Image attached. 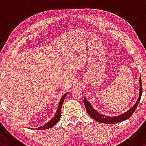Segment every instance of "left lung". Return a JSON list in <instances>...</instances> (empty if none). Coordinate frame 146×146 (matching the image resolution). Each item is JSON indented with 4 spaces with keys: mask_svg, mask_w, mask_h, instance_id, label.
Segmentation results:
<instances>
[{
    "mask_svg": "<svg viewBox=\"0 0 146 146\" xmlns=\"http://www.w3.org/2000/svg\"><path fill=\"white\" fill-rule=\"evenodd\" d=\"M139 82H140V89H139V99L137 100V101L135 104L134 105L133 107H132L130 109H129L128 111L125 112V113L122 114L121 115H118L116 117H106L104 115H101L100 113H98V112L95 110L93 107L91 106L90 104H89L87 101L86 98H84V104L85 107H86V109L87 113L88 115H90L92 118H93L94 119L96 120L97 121L100 122V123H119V122H121L122 121H125V120L128 119V118H130L132 116V114L134 113V112L135 111V110L137 109V106H138L139 102L141 98L142 95V83H141V77L139 78Z\"/></svg>",
    "mask_w": 146,
    "mask_h": 146,
    "instance_id": "8db88e82",
    "label": "left lung"
}]
</instances>
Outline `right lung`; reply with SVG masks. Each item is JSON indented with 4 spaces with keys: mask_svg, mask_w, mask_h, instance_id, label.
I'll use <instances>...</instances> for the list:
<instances>
[{
    "mask_svg": "<svg viewBox=\"0 0 146 146\" xmlns=\"http://www.w3.org/2000/svg\"><path fill=\"white\" fill-rule=\"evenodd\" d=\"M66 95H67V93H66V94L62 96V98L61 100H60V101L59 102V105H58V110H57V113H56V115H55V116L53 117V119H52L51 120H50V121H48V123H46V124L43 125L42 126L40 127V128H36V129H39V130H46V129L52 128V127L54 126V125H56V123L58 121H59V119H60V117H61L62 106L63 102H64V100L65 97H66Z\"/></svg>",
    "mask_w": 146,
    "mask_h": 146,
    "instance_id": "1",
    "label": "right lung"
}]
</instances>
